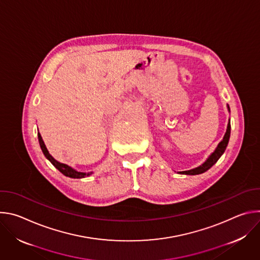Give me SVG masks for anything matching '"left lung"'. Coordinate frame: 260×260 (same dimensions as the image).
<instances>
[{"mask_svg":"<svg viewBox=\"0 0 260 260\" xmlns=\"http://www.w3.org/2000/svg\"><path fill=\"white\" fill-rule=\"evenodd\" d=\"M226 106H228L229 112H231L230 106L229 105H226ZM230 137H231V119L228 123V128H226V132L224 134L223 139L221 140V142L215 148V150L209 155V157L201 166H199L197 168H193L191 170L178 172V174H181V175H200V174H203V173L207 172L210 168H212L217 162V160L221 157V155L224 153L226 147H228V144H229V141H230Z\"/></svg>","mask_w":260,"mask_h":260,"instance_id":"left-lung-1","label":"left lung"}]
</instances>
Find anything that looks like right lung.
Listing matches in <instances>:
<instances>
[{
    "label": "right lung",
    "mask_w": 260,
    "mask_h": 260,
    "mask_svg": "<svg viewBox=\"0 0 260 260\" xmlns=\"http://www.w3.org/2000/svg\"><path fill=\"white\" fill-rule=\"evenodd\" d=\"M38 139H39V144H40V147H41V149H42V152H43V154L45 155V157H46L61 174H63L66 177H70V178H74V179H82V178H85V177H89L91 174H93V172H87V173H86V172H79V171H77V170H75V169H73L72 167H70V166H68V165H66V164H62V162L57 161L56 159H54V158L50 155L49 151L47 150V148H46V146H45V143H44V141H43V139H42L40 133H38Z\"/></svg>",
    "instance_id": "1"
}]
</instances>
